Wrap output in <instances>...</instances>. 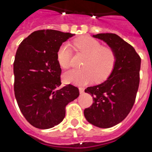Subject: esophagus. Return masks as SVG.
<instances>
[{
  "label": "esophagus",
  "mask_w": 152,
  "mask_h": 152,
  "mask_svg": "<svg viewBox=\"0 0 152 152\" xmlns=\"http://www.w3.org/2000/svg\"><path fill=\"white\" fill-rule=\"evenodd\" d=\"M79 91H80V94L84 93V88H83V87H80V88H79Z\"/></svg>",
  "instance_id": "esophagus-1"
}]
</instances>
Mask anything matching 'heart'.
Segmentation results:
<instances>
[{"instance_id": "heart-1", "label": "heart", "mask_w": 152, "mask_h": 152, "mask_svg": "<svg viewBox=\"0 0 152 152\" xmlns=\"http://www.w3.org/2000/svg\"><path fill=\"white\" fill-rule=\"evenodd\" d=\"M75 50L86 55L81 69H71L63 75L66 83L75 85H85L95 80L102 82L108 78L114 69L116 56L115 53L109 47L102 46L96 39L84 36L73 41ZM57 58L59 65L64 69L71 65L72 50L69 45L62 44L58 50Z\"/></svg>"}]
</instances>
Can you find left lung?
<instances>
[{
	"label": "left lung",
	"mask_w": 152,
	"mask_h": 152,
	"mask_svg": "<svg viewBox=\"0 0 152 152\" xmlns=\"http://www.w3.org/2000/svg\"><path fill=\"white\" fill-rule=\"evenodd\" d=\"M93 37L103 40L114 50L116 61L107 80L85 90L93 97L94 102L83 113L92 125L110 128L121 123L133 108L140 83L141 60L135 49L115 33H98Z\"/></svg>",
	"instance_id": "left-lung-1"
}]
</instances>
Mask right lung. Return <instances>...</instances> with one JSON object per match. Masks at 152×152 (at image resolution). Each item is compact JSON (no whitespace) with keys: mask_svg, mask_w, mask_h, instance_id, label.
I'll list each match as a JSON object with an SVG mask.
<instances>
[{"mask_svg":"<svg viewBox=\"0 0 152 152\" xmlns=\"http://www.w3.org/2000/svg\"><path fill=\"white\" fill-rule=\"evenodd\" d=\"M69 33L44 29L32 33L19 44L14 69L15 96L21 112L32 126L49 129L61 123L65 106L80 95L73 85L61 84L57 53Z\"/></svg>","mask_w":152,"mask_h":152,"instance_id":"1","label":"right lung"}]
</instances>
